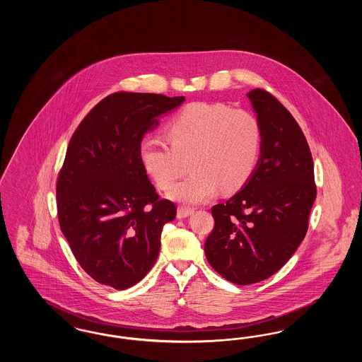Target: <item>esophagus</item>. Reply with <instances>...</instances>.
<instances>
[{
	"instance_id": "esophagus-1",
	"label": "esophagus",
	"mask_w": 362,
	"mask_h": 362,
	"mask_svg": "<svg viewBox=\"0 0 362 362\" xmlns=\"http://www.w3.org/2000/svg\"><path fill=\"white\" fill-rule=\"evenodd\" d=\"M192 211H194V209H191V207L186 206H179L177 207V218L179 220H182V218H186V217H189L192 214Z\"/></svg>"
}]
</instances>
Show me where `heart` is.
<instances>
[{
    "label": "heart",
    "mask_w": 362,
    "mask_h": 362,
    "mask_svg": "<svg viewBox=\"0 0 362 362\" xmlns=\"http://www.w3.org/2000/svg\"><path fill=\"white\" fill-rule=\"evenodd\" d=\"M171 148L156 138L139 145V160L158 189H168L185 173L189 176L171 191L173 201L204 204L218 189H240L257 168L262 133L257 117L224 104L191 103L165 127Z\"/></svg>",
    "instance_id": "heart-1"
}]
</instances>
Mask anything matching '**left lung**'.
<instances>
[{"mask_svg": "<svg viewBox=\"0 0 362 362\" xmlns=\"http://www.w3.org/2000/svg\"><path fill=\"white\" fill-rule=\"evenodd\" d=\"M247 98L260 124L258 164L239 192L211 207L205 243L210 266L236 285L263 281L292 258L316 198L310 146L292 114L263 89Z\"/></svg>", "mask_w": 362, "mask_h": 362, "instance_id": "1", "label": "left lung"}]
</instances>
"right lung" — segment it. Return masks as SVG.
<instances>
[{"instance_id": "right-lung-1", "label": "right lung", "mask_w": 362, "mask_h": 362, "mask_svg": "<svg viewBox=\"0 0 362 362\" xmlns=\"http://www.w3.org/2000/svg\"><path fill=\"white\" fill-rule=\"evenodd\" d=\"M186 100L118 92L104 98L70 139L57 183L61 230L96 282L123 291L153 267L163 226L176 206L158 199L139 145L158 119Z\"/></svg>"}]
</instances>
